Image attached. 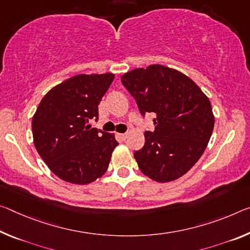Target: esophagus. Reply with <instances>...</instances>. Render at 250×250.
Listing matches in <instances>:
<instances>
[{
    "label": "esophagus",
    "instance_id": "obj_1",
    "mask_svg": "<svg viewBox=\"0 0 250 250\" xmlns=\"http://www.w3.org/2000/svg\"><path fill=\"white\" fill-rule=\"evenodd\" d=\"M119 137H120L122 140H125L126 138H128V133H121V134H119Z\"/></svg>",
    "mask_w": 250,
    "mask_h": 250
}]
</instances>
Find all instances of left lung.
Masks as SVG:
<instances>
[{
    "label": "left lung",
    "mask_w": 250,
    "mask_h": 250,
    "mask_svg": "<svg viewBox=\"0 0 250 250\" xmlns=\"http://www.w3.org/2000/svg\"><path fill=\"white\" fill-rule=\"evenodd\" d=\"M142 116L153 113L154 131L134 158L146 176L158 182L178 179L199 160L210 139L215 118L209 99L191 79L160 64L121 77Z\"/></svg>",
    "instance_id": "1"
}]
</instances>
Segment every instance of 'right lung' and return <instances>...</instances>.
Returning a JSON list of instances; mask_svg holds the SVG:
<instances>
[{
	"label": "right lung",
	"mask_w": 250,
	"mask_h": 250,
	"mask_svg": "<svg viewBox=\"0 0 250 250\" xmlns=\"http://www.w3.org/2000/svg\"><path fill=\"white\" fill-rule=\"evenodd\" d=\"M114 74H79L47 92L32 119L34 146L55 176L90 184L106 171L119 145L112 134L88 125L98 121L102 97Z\"/></svg>",
	"instance_id": "add662e5"
}]
</instances>
